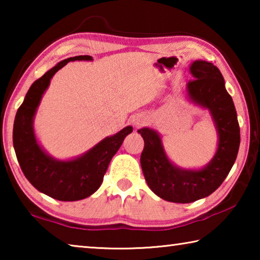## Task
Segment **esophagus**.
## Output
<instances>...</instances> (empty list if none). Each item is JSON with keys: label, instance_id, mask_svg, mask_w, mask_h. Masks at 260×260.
I'll return each instance as SVG.
<instances>
[{"label": "esophagus", "instance_id": "34e87169", "mask_svg": "<svg viewBox=\"0 0 260 260\" xmlns=\"http://www.w3.org/2000/svg\"><path fill=\"white\" fill-rule=\"evenodd\" d=\"M133 124H134V126H136V127H140V126H142L144 122H146V118H144L143 116H140V114H138V116H134V118H133Z\"/></svg>", "mask_w": 260, "mask_h": 260}]
</instances>
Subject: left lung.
I'll return each instance as SVG.
<instances>
[{
	"label": "left lung",
	"instance_id": "left-lung-1",
	"mask_svg": "<svg viewBox=\"0 0 260 260\" xmlns=\"http://www.w3.org/2000/svg\"><path fill=\"white\" fill-rule=\"evenodd\" d=\"M189 71L195 80L187 83V99L208 110L218 134L212 159L201 169H182L167 156L156 129L143 127L138 131L144 140L141 167L148 186L158 197L173 203H191L217 190L234 165L240 148L235 105L227 93L221 72L202 59L193 60Z\"/></svg>",
	"mask_w": 260,
	"mask_h": 260
}]
</instances>
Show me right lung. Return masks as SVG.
I'll use <instances>...</instances> for the list:
<instances>
[{"label":"right lung","instance_id":"add662e5","mask_svg":"<svg viewBox=\"0 0 260 260\" xmlns=\"http://www.w3.org/2000/svg\"><path fill=\"white\" fill-rule=\"evenodd\" d=\"M74 60H93V57H70L34 81L17 111L14 122V148L26 179L39 191L63 202L80 201L93 195L102 184L112 157L119 150L126 136L133 132V127L127 126L71 159H57L40 146L34 132L38 107L54 74L69 61Z\"/></svg>","mask_w":260,"mask_h":260}]
</instances>
